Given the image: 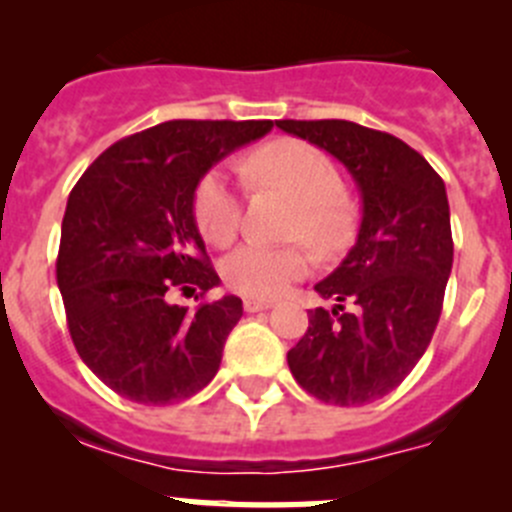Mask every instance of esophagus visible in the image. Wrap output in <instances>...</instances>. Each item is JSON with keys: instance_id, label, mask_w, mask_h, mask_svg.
I'll return each mask as SVG.
<instances>
[{"instance_id": "34e87169", "label": "esophagus", "mask_w": 512, "mask_h": 512, "mask_svg": "<svg viewBox=\"0 0 512 512\" xmlns=\"http://www.w3.org/2000/svg\"><path fill=\"white\" fill-rule=\"evenodd\" d=\"M269 307H271L269 300H253V297H246V300H243V310H246V312L269 310Z\"/></svg>"}]
</instances>
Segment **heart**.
I'll return each instance as SVG.
<instances>
[{
	"mask_svg": "<svg viewBox=\"0 0 512 512\" xmlns=\"http://www.w3.org/2000/svg\"><path fill=\"white\" fill-rule=\"evenodd\" d=\"M246 169L256 182L279 189L297 202L292 238H302L323 256L348 246L356 225L354 207L343 197L341 171L323 151L302 140H274L253 153ZM194 220L215 246H225L238 233L241 192L225 169H212L202 176L194 192ZM307 271L310 253L302 246L246 243L223 261L225 284L253 300H274Z\"/></svg>",
	"mask_w": 512,
	"mask_h": 512,
	"instance_id": "heart-1",
	"label": "heart"
}]
</instances>
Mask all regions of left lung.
Masks as SVG:
<instances>
[{
    "instance_id": "1",
    "label": "left lung",
    "mask_w": 512,
    "mask_h": 512,
    "mask_svg": "<svg viewBox=\"0 0 512 512\" xmlns=\"http://www.w3.org/2000/svg\"><path fill=\"white\" fill-rule=\"evenodd\" d=\"M277 128L336 156L361 192L356 246L315 284L338 305L307 312L289 372L318 400L366 405L413 372L441 318L454 264L446 187L418 151L382 130L348 120H277Z\"/></svg>"
}]
</instances>
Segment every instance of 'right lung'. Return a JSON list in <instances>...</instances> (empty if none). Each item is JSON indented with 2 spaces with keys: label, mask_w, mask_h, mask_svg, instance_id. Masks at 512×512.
Masks as SVG:
<instances>
[{
  "label": "right lung",
  "mask_w": 512,
  "mask_h": 512,
  "mask_svg": "<svg viewBox=\"0 0 512 512\" xmlns=\"http://www.w3.org/2000/svg\"><path fill=\"white\" fill-rule=\"evenodd\" d=\"M271 120H169L117 140L69 194L56 279L71 341L110 390L140 405L187 400L220 369L243 315L235 295L174 305V292H210L194 192ZM197 300V297H194Z\"/></svg>",
  "instance_id": "obj_1"
}]
</instances>
